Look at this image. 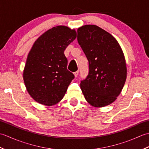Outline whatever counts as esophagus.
Listing matches in <instances>:
<instances>
[{"mask_svg":"<svg viewBox=\"0 0 149 149\" xmlns=\"http://www.w3.org/2000/svg\"><path fill=\"white\" fill-rule=\"evenodd\" d=\"M74 76L76 77H77V75H78V74H79V71H76V72H75L74 73Z\"/></svg>","mask_w":149,"mask_h":149,"instance_id":"1","label":"esophagus"}]
</instances>
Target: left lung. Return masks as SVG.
Returning <instances> with one entry per match:
<instances>
[{
  "label": "left lung",
  "mask_w": 149,
  "mask_h": 149,
  "mask_svg": "<svg viewBox=\"0 0 149 149\" xmlns=\"http://www.w3.org/2000/svg\"><path fill=\"white\" fill-rule=\"evenodd\" d=\"M77 41L89 62V74L80 87L90 105L102 107L113 103L127 78L124 54L111 34L95 25L77 29Z\"/></svg>",
  "instance_id": "8db88e82"
}]
</instances>
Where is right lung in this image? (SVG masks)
<instances>
[{"instance_id":"right-lung-1","label":"right lung","mask_w":149,"mask_h":149,"mask_svg":"<svg viewBox=\"0 0 149 149\" xmlns=\"http://www.w3.org/2000/svg\"><path fill=\"white\" fill-rule=\"evenodd\" d=\"M76 36L74 29L58 26L34 42L27 55L23 79L27 92L37 102L54 106L64 97L74 78L66 68L64 51Z\"/></svg>"}]
</instances>
